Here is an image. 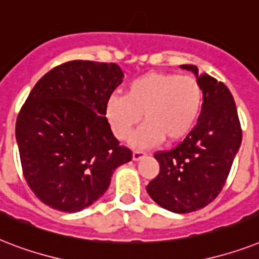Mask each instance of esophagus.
<instances>
[{
	"instance_id": "obj_1",
	"label": "esophagus",
	"mask_w": 259,
	"mask_h": 259,
	"mask_svg": "<svg viewBox=\"0 0 259 259\" xmlns=\"http://www.w3.org/2000/svg\"><path fill=\"white\" fill-rule=\"evenodd\" d=\"M144 156H146V152H144V151H134V154H132V159H134L135 162L143 159Z\"/></svg>"
}]
</instances>
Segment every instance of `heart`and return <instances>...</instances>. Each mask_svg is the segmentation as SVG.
<instances>
[{
  "label": "heart",
  "mask_w": 259,
  "mask_h": 259,
  "mask_svg": "<svg viewBox=\"0 0 259 259\" xmlns=\"http://www.w3.org/2000/svg\"><path fill=\"white\" fill-rule=\"evenodd\" d=\"M203 105V91L191 76L148 72L128 84L125 95H112L104 115L119 140L128 139L142 119V128L131 139L134 147H151L165 139L172 143L190 134Z\"/></svg>",
  "instance_id": "1"
}]
</instances>
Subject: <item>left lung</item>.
<instances>
[{
    "mask_svg": "<svg viewBox=\"0 0 259 259\" xmlns=\"http://www.w3.org/2000/svg\"><path fill=\"white\" fill-rule=\"evenodd\" d=\"M196 76L203 91L198 123L186 139L169 151L155 154L160 171L147 186L160 207L177 214L203 208L218 196L242 143L234 97L223 82L181 65Z\"/></svg>",
    "mask_w": 259,
    "mask_h": 259,
    "instance_id": "1",
    "label": "left lung"
}]
</instances>
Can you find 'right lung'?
<instances>
[{
    "label": "right lung",
    "mask_w": 259,
    "mask_h": 259,
    "mask_svg": "<svg viewBox=\"0 0 259 259\" xmlns=\"http://www.w3.org/2000/svg\"><path fill=\"white\" fill-rule=\"evenodd\" d=\"M123 77L116 64L74 60L48 72L29 94L16 139L25 181L49 207H90L108 190L113 171L132 159L104 115Z\"/></svg>",
    "instance_id": "right-lung-1"
}]
</instances>
